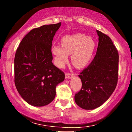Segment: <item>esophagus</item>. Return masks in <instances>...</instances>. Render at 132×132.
<instances>
[{"instance_id":"esophagus-1","label":"esophagus","mask_w":132,"mask_h":132,"mask_svg":"<svg viewBox=\"0 0 132 132\" xmlns=\"http://www.w3.org/2000/svg\"><path fill=\"white\" fill-rule=\"evenodd\" d=\"M74 75H72V74L71 73H66V79H71V78H72V76H73Z\"/></svg>"}]
</instances>
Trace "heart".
Returning <instances> with one entry per match:
<instances>
[{"mask_svg":"<svg viewBox=\"0 0 132 132\" xmlns=\"http://www.w3.org/2000/svg\"><path fill=\"white\" fill-rule=\"evenodd\" d=\"M95 49V43L90 37L82 33L65 36L61 40V45H54L51 48L54 63L63 68L72 54V62L76 68H84L91 60Z\"/></svg>","mask_w":132,"mask_h":132,"instance_id":"heart-1","label":"heart"}]
</instances>
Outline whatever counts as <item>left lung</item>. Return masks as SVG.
<instances>
[{"mask_svg":"<svg viewBox=\"0 0 132 132\" xmlns=\"http://www.w3.org/2000/svg\"><path fill=\"white\" fill-rule=\"evenodd\" d=\"M99 44L94 58L80 72L81 90L75 94L77 105L83 109L92 110L108 100L117 84L119 53L110 38L97 30Z\"/></svg>","mask_w":132,"mask_h":132,"instance_id":"left-lung-1","label":"left lung"}]
</instances>
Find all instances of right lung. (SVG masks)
Returning <instances> with one entry per match:
<instances>
[{"label":"right lung","mask_w":132,"mask_h":132,"mask_svg":"<svg viewBox=\"0 0 132 132\" xmlns=\"http://www.w3.org/2000/svg\"><path fill=\"white\" fill-rule=\"evenodd\" d=\"M45 25L33 28L22 39L14 60L15 84L27 103L42 107L56 95V87L64 81V73L53 64L52 41L61 26Z\"/></svg>","instance_id":"right-lung-1"}]
</instances>
